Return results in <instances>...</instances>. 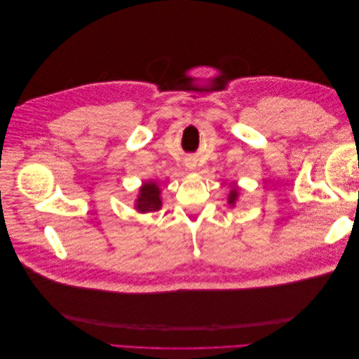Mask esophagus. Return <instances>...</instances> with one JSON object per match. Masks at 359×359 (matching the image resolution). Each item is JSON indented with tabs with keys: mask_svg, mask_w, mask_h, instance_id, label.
I'll use <instances>...</instances> for the list:
<instances>
[{
	"mask_svg": "<svg viewBox=\"0 0 359 359\" xmlns=\"http://www.w3.org/2000/svg\"><path fill=\"white\" fill-rule=\"evenodd\" d=\"M186 165H187V168H189V169H194V168H196V160L189 158V160L186 161Z\"/></svg>",
	"mask_w": 359,
	"mask_h": 359,
	"instance_id": "34e87169",
	"label": "esophagus"
}]
</instances>
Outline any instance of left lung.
Masks as SVG:
<instances>
[{"mask_svg": "<svg viewBox=\"0 0 359 359\" xmlns=\"http://www.w3.org/2000/svg\"><path fill=\"white\" fill-rule=\"evenodd\" d=\"M238 198H240V187H238L236 184H233L231 191H229V196H227V203H229L231 206H235Z\"/></svg>", "mask_w": 359, "mask_h": 359, "instance_id": "1", "label": "left lung"}]
</instances>
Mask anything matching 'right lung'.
Listing matches in <instances>:
<instances>
[{
	"instance_id": "right-lung-1",
	"label": "right lung",
	"mask_w": 359,
	"mask_h": 359,
	"mask_svg": "<svg viewBox=\"0 0 359 359\" xmlns=\"http://www.w3.org/2000/svg\"><path fill=\"white\" fill-rule=\"evenodd\" d=\"M161 208V190L157 181L148 180L144 181L139 187L137 198L135 201V210L140 214L153 212Z\"/></svg>"
}]
</instances>
